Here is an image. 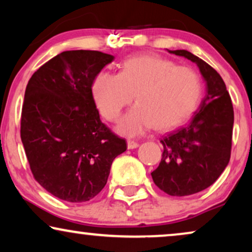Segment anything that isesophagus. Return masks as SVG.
Returning a JSON list of instances; mask_svg holds the SVG:
<instances>
[{"instance_id":"1","label":"esophagus","mask_w":252,"mask_h":252,"mask_svg":"<svg viewBox=\"0 0 252 252\" xmlns=\"http://www.w3.org/2000/svg\"><path fill=\"white\" fill-rule=\"evenodd\" d=\"M137 147H139V143L135 142V141H132V140L127 141V148H128V149H135Z\"/></svg>"}]
</instances>
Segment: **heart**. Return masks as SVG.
Instances as JSON below:
<instances>
[{"label":"heart","instance_id":"1","mask_svg":"<svg viewBox=\"0 0 252 252\" xmlns=\"http://www.w3.org/2000/svg\"><path fill=\"white\" fill-rule=\"evenodd\" d=\"M92 94L109 122H116L135 95L136 105L117 127L122 134L134 136L154 126L163 130L185 123L201 99L202 80L194 68L155 55H140L124 61L118 74L96 75Z\"/></svg>","mask_w":252,"mask_h":252}]
</instances>
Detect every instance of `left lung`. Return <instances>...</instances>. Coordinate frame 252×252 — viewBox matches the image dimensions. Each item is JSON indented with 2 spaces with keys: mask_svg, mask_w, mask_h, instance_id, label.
Instances as JSON below:
<instances>
[{
  "mask_svg": "<svg viewBox=\"0 0 252 252\" xmlns=\"http://www.w3.org/2000/svg\"><path fill=\"white\" fill-rule=\"evenodd\" d=\"M197 64L206 94L188 124L160 139L163 155L151 173L155 185L171 196H187L210 187L230 158L234 110L222 78L187 50H168Z\"/></svg>",
  "mask_w": 252,
  "mask_h": 252,
  "instance_id": "obj_1",
  "label": "left lung"
}]
</instances>
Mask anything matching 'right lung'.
<instances>
[{
	"instance_id": "1",
	"label": "right lung",
	"mask_w": 252,
	"mask_h": 252,
	"mask_svg": "<svg viewBox=\"0 0 252 252\" xmlns=\"http://www.w3.org/2000/svg\"><path fill=\"white\" fill-rule=\"evenodd\" d=\"M112 55L63 51L34 72L26 86L20 137L35 180L66 202L94 198L104 188L125 139L99 119L92 85Z\"/></svg>"
}]
</instances>
